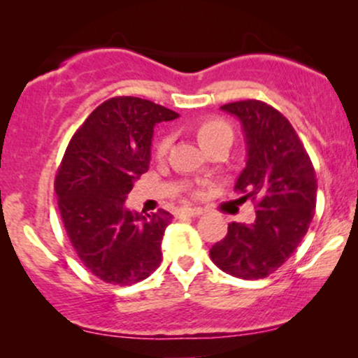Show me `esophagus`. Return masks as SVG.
I'll use <instances>...</instances> for the list:
<instances>
[{
  "label": "esophagus",
  "instance_id": "esophagus-1",
  "mask_svg": "<svg viewBox=\"0 0 358 358\" xmlns=\"http://www.w3.org/2000/svg\"><path fill=\"white\" fill-rule=\"evenodd\" d=\"M203 213V208L200 207H185L180 210V215H188V217H199Z\"/></svg>",
  "mask_w": 358,
  "mask_h": 358
}]
</instances>
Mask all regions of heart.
<instances>
[{
  "label": "heart",
  "mask_w": 358,
  "mask_h": 358,
  "mask_svg": "<svg viewBox=\"0 0 358 358\" xmlns=\"http://www.w3.org/2000/svg\"><path fill=\"white\" fill-rule=\"evenodd\" d=\"M195 134L196 138H199V143L202 145L205 150H208L212 145H215V143L219 141H232V129L231 126L227 124V122L220 121V119H203V121H200L199 124L195 126ZM170 145H171V138L165 134V136H162L158 139V143H156L155 146V156L156 158H165L168 150H170Z\"/></svg>",
  "instance_id": "obj_1"
}]
</instances>
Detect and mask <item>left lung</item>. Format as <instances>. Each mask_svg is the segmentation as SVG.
I'll return each instance as SVG.
<instances>
[{"label":"left lung","instance_id":"1","mask_svg":"<svg viewBox=\"0 0 358 358\" xmlns=\"http://www.w3.org/2000/svg\"><path fill=\"white\" fill-rule=\"evenodd\" d=\"M241 121L248 159L234 190L256 207L252 224H229L212 245L217 268L241 279L269 276L308 232L316 207V175L291 122L266 102L248 99L220 108Z\"/></svg>","mask_w":358,"mask_h":358}]
</instances>
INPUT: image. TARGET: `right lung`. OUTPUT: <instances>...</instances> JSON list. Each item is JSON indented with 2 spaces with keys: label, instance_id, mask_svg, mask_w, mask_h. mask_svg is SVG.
Listing matches in <instances>:
<instances>
[{
  "label": "right lung",
  "instance_id": "1",
  "mask_svg": "<svg viewBox=\"0 0 358 358\" xmlns=\"http://www.w3.org/2000/svg\"><path fill=\"white\" fill-rule=\"evenodd\" d=\"M176 117L151 101L113 97L90 113L62 158L55 193L64 227L85 268L109 285L143 281L162 262L173 215L131 212L126 199L150 168L155 126Z\"/></svg>",
  "mask_w": 358,
  "mask_h": 358
}]
</instances>
